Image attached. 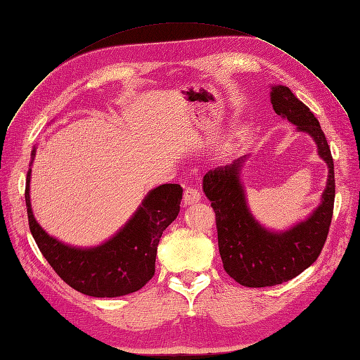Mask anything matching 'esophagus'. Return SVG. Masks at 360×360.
Segmentation results:
<instances>
[{
	"label": "esophagus",
	"mask_w": 360,
	"mask_h": 360,
	"mask_svg": "<svg viewBox=\"0 0 360 360\" xmlns=\"http://www.w3.org/2000/svg\"><path fill=\"white\" fill-rule=\"evenodd\" d=\"M200 200H201V194L197 188H194V186H188V188L185 190V193H184V205L185 206L194 205V202H198Z\"/></svg>",
	"instance_id": "esophagus-1"
}]
</instances>
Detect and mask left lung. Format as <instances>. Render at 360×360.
<instances>
[{
  "instance_id": "8db88e82",
  "label": "left lung",
  "mask_w": 360,
  "mask_h": 360,
  "mask_svg": "<svg viewBox=\"0 0 360 360\" xmlns=\"http://www.w3.org/2000/svg\"><path fill=\"white\" fill-rule=\"evenodd\" d=\"M271 103L278 116L314 139L318 155L328 166V179L319 206L304 221L285 231H272L264 228L248 207L241 182L245 155L209 170L202 178V191L216 214L224 268L238 284L252 288L283 284L318 259L330 231L335 198L333 155L315 115L284 85L271 88Z\"/></svg>"
}]
</instances>
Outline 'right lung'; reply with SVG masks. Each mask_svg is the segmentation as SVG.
<instances>
[{
  "label": "right lung",
  "instance_id": "1",
  "mask_svg": "<svg viewBox=\"0 0 360 360\" xmlns=\"http://www.w3.org/2000/svg\"><path fill=\"white\" fill-rule=\"evenodd\" d=\"M37 154L30 153L32 166ZM30 174L26 175L29 228L42 256L68 285L91 297H120L143 288L155 271V255L163 231L175 221L182 186L163 184L151 190L135 213L112 238L96 247H73L42 229L30 205Z\"/></svg>",
  "mask_w": 360,
  "mask_h": 360
}]
</instances>
